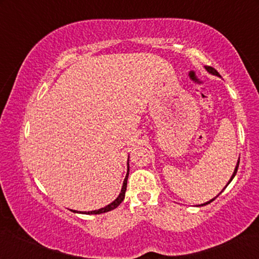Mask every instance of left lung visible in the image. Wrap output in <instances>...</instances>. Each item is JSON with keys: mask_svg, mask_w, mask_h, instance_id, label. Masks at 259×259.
<instances>
[{"mask_svg": "<svg viewBox=\"0 0 259 259\" xmlns=\"http://www.w3.org/2000/svg\"><path fill=\"white\" fill-rule=\"evenodd\" d=\"M205 69H206L208 73L213 74V75L221 76V74H219V73L217 72V70H215L214 68H212V67H210V66H205ZM238 166H239V160H238V162H237V166H236L235 171H233V175H232V177H231V179H230V180H229L228 185H229V184H230V183H231V180H232L233 178H235V176H236V173H237V169H238ZM228 185H226V186H228ZM226 186H225V187H226ZM225 187H224V190H225ZM222 192H223V191H222ZM222 192H221V193H222ZM221 193H219V194H221ZM219 194H218V196H219ZM218 196H217V197H218ZM217 197H214V198H213V199H211L210 201H207V203H204V204H201V205H206V204H210V203H211V201H213V200H214V199H215V198H217Z\"/></svg>", "mask_w": 259, "mask_h": 259, "instance_id": "1", "label": "left lung"}]
</instances>
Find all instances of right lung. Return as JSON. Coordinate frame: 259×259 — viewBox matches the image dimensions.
I'll list each match as a JSON object with an SVG mask.
<instances>
[{"instance_id": "add662e5", "label": "right lung", "mask_w": 259, "mask_h": 259, "mask_svg": "<svg viewBox=\"0 0 259 259\" xmlns=\"http://www.w3.org/2000/svg\"><path fill=\"white\" fill-rule=\"evenodd\" d=\"M128 171L130 168L127 169V175H126V178L123 180V184H122V189H121V192L118 196V198L114 201H112L111 204H108L107 206L102 207V208H99V210H95V211H88V212H77V211H73V212H77V213H86V214H100V213H105V212H108V211H112L114 210L115 207H118L120 204H121V201L125 199V192H126V187H127V178H128ZM72 211V210H70Z\"/></svg>"}]
</instances>
